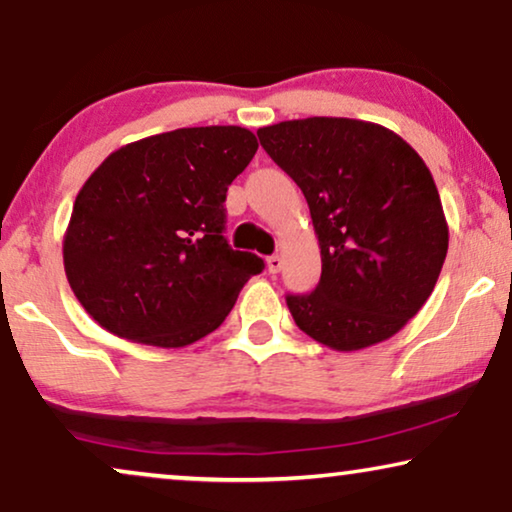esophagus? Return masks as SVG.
<instances>
[{
    "mask_svg": "<svg viewBox=\"0 0 512 512\" xmlns=\"http://www.w3.org/2000/svg\"><path fill=\"white\" fill-rule=\"evenodd\" d=\"M282 265H284V258L279 256V254H275V256H270V258H268V270L272 272V275H277V272L282 270Z\"/></svg>",
    "mask_w": 512,
    "mask_h": 512,
    "instance_id": "1",
    "label": "esophagus"
}]
</instances>
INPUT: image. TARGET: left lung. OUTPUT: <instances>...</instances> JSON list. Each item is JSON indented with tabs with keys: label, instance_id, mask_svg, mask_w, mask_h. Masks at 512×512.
Returning a JSON list of instances; mask_svg holds the SVG:
<instances>
[{
	"label": "left lung",
	"instance_id": "obj_1",
	"mask_svg": "<svg viewBox=\"0 0 512 512\" xmlns=\"http://www.w3.org/2000/svg\"><path fill=\"white\" fill-rule=\"evenodd\" d=\"M256 135L300 186L319 237L321 279L286 296L293 321L335 352L389 340L429 300L447 256L429 167L394 130L356 118H298Z\"/></svg>",
	"mask_w": 512,
	"mask_h": 512
}]
</instances>
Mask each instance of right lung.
Returning a JSON list of instances; mask_svg holds the SVG:
<instances>
[{
	"mask_svg": "<svg viewBox=\"0 0 512 512\" xmlns=\"http://www.w3.org/2000/svg\"><path fill=\"white\" fill-rule=\"evenodd\" d=\"M256 149L240 125L179 128L121 146L90 174L62 261L76 300L104 331L179 349L223 324L265 268L223 237L228 186Z\"/></svg>",
	"mask_w": 512,
	"mask_h": 512,
	"instance_id": "add662e5",
	"label": "right lung"
}]
</instances>
